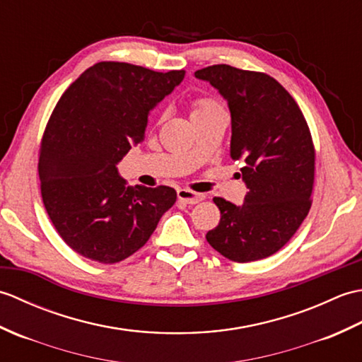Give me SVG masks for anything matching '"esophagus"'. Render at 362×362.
<instances>
[{"label":"esophagus","mask_w":362,"mask_h":362,"mask_svg":"<svg viewBox=\"0 0 362 362\" xmlns=\"http://www.w3.org/2000/svg\"><path fill=\"white\" fill-rule=\"evenodd\" d=\"M177 197H179V201H182V202H185L188 205H193V204L202 202L205 196L201 194V193H196V191L182 188V189L177 191Z\"/></svg>","instance_id":"esophagus-1"}]
</instances>
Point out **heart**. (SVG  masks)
I'll return each instance as SVG.
<instances>
[{
	"label": "heart",
	"instance_id": "heart-1",
	"mask_svg": "<svg viewBox=\"0 0 362 362\" xmlns=\"http://www.w3.org/2000/svg\"><path fill=\"white\" fill-rule=\"evenodd\" d=\"M191 109H193V117L194 115H205V113H211V112H218L222 110L221 105L213 101L210 98H197L191 104Z\"/></svg>",
	"mask_w": 362,
	"mask_h": 362
}]
</instances>
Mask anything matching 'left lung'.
I'll use <instances>...</instances> for the list:
<instances>
[{"instance_id":"8db88e82","label":"left lung","mask_w":362,"mask_h":362,"mask_svg":"<svg viewBox=\"0 0 362 362\" xmlns=\"http://www.w3.org/2000/svg\"><path fill=\"white\" fill-rule=\"evenodd\" d=\"M194 76L227 99L230 157L244 161L249 189L240 206L213 197L221 219L206 241L236 263L271 257L294 236L313 204L316 149L308 122L288 90L266 73L211 65Z\"/></svg>"}]
</instances>
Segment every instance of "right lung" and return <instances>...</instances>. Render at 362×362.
Wrapping results in <instances>:
<instances>
[{
  "mask_svg": "<svg viewBox=\"0 0 362 362\" xmlns=\"http://www.w3.org/2000/svg\"><path fill=\"white\" fill-rule=\"evenodd\" d=\"M185 71L98 62L54 107L38 151L46 213L79 255L115 264L141 249L175 204L171 187H129L117 163L144 140L148 113Z\"/></svg>",
  "mask_w": 362,
  "mask_h": 362,
  "instance_id": "right-lung-1",
  "label": "right lung"
}]
</instances>
